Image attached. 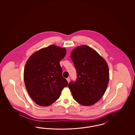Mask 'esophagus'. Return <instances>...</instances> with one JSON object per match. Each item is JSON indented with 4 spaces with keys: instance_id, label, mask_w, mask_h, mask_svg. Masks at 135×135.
I'll return each mask as SVG.
<instances>
[{
    "instance_id": "1",
    "label": "esophagus",
    "mask_w": 135,
    "mask_h": 135,
    "mask_svg": "<svg viewBox=\"0 0 135 135\" xmlns=\"http://www.w3.org/2000/svg\"><path fill=\"white\" fill-rule=\"evenodd\" d=\"M70 77H68L67 78V81H68V83H69V82H70Z\"/></svg>"
}]
</instances>
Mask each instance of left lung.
Here are the masks:
<instances>
[{
    "instance_id": "obj_1",
    "label": "left lung",
    "mask_w": 135,
    "mask_h": 135,
    "mask_svg": "<svg viewBox=\"0 0 135 135\" xmlns=\"http://www.w3.org/2000/svg\"><path fill=\"white\" fill-rule=\"evenodd\" d=\"M77 79L68 84L73 99L83 106H91L103 97L109 80L108 66L96 51L87 45L77 46L71 54Z\"/></svg>"
}]
</instances>
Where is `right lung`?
Instances as JSON below:
<instances>
[{
    "mask_svg": "<svg viewBox=\"0 0 135 135\" xmlns=\"http://www.w3.org/2000/svg\"><path fill=\"white\" fill-rule=\"evenodd\" d=\"M66 54L65 48L51 45L34 52L27 60L24 83L29 96L39 106H47L55 102L68 85L60 64Z\"/></svg>",
    "mask_w": 135,
    "mask_h": 135,
    "instance_id": "add662e5",
    "label": "right lung"
}]
</instances>
